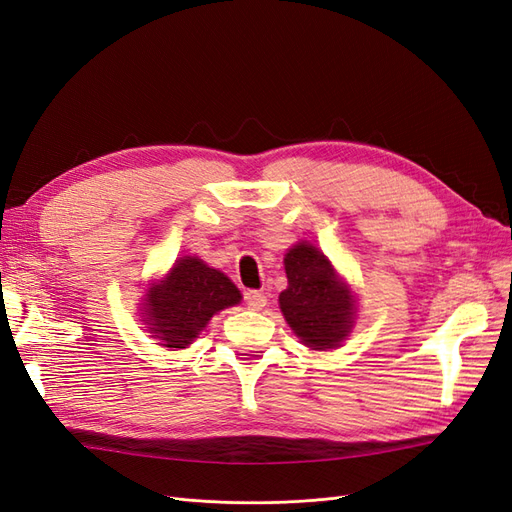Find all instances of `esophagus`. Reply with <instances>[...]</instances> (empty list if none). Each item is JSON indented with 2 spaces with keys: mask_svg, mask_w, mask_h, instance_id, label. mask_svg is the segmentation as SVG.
<instances>
[{
  "mask_svg": "<svg viewBox=\"0 0 512 512\" xmlns=\"http://www.w3.org/2000/svg\"><path fill=\"white\" fill-rule=\"evenodd\" d=\"M245 303H247V307L254 309V312H260V309L267 305V297H265V292H258V290H247V292H245Z\"/></svg>",
  "mask_w": 512,
  "mask_h": 512,
  "instance_id": "esophagus-1",
  "label": "esophagus"
}]
</instances>
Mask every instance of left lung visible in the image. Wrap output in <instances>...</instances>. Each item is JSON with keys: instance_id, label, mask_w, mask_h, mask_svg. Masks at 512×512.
<instances>
[{"instance_id": "8db88e82", "label": "left lung", "mask_w": 512, "mask_h": 512, "mask_svg": "<svg viewBox=\"0 0 512 512\" xmlns=\"http://www.w3.org/2000/svg\"><path fill=\"white\" fill-rule=\"evenodd\" d=\"M288 288L280 294L284 318L314 350L337 346L350 333L354 303L329 260L314 245L299 243L284 258Z\"/></svg>"}]
</instances>
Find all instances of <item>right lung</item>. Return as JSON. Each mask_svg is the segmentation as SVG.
Masks as SVG:
<instances>
[{
  "label": "right lung",
  "instance_id": "1",
  "mask_svg": "<svg viewBox=\"0 0 512 512\" xmlns=\"http://www.w3.org/2000/svg\"><path fill=\"white\" fill-rule=\"evenodd\" d=\"M241 301L239 288L200 258L177 260L166 280L149 290V331L166 348H185L220 309Z\"/></svg>",
  "mask_w": 512,
  "mask_h": 512
}]
</instances>
